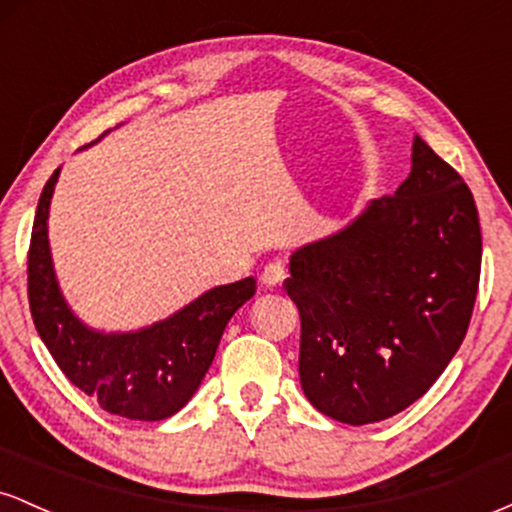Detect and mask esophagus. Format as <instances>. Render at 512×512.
I'll return each mask as SVG.
<instances>
[{"label": "esophagus", "instance_id": "1", "mask_svg": "<svg viewBox=\"0 0 512 512\" xmlns=\"http://www.w3.org/2000/svg\"><path fill=\"white\" fill-rule=\"evenodd\" d=\"M284 279H286V267H284V262H281V260L269 262L260 274V281L264 286H269V289H272V286H279Z\"/></svg>", "mask_w": 512, "mask_h": 512}]
</instances>
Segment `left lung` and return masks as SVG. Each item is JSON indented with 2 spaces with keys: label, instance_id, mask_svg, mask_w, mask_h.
<instances>
[{
  "label": "left lung",
  "instance_id": "1",
  "mask_svg": "<svg viewBox=\"0 0 512 512\" xmlns=\"http://www.w3.org/2000/svg\"><path fill=\"white\" fill-rule=\"evenodd\" d=\"M289 269L305 397L342 424L390 419L426 395L467 334L481 274L477 204L416 137L395 195L303 245Z\"/></svg>",
  "mask_w": 512,
  "mask_h": 512
}]
</instances>
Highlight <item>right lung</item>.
Instances as JSON below:
<instances>
[{
	"label": "right lung",
	"instance_id": "obj_1",
	"mask_svg": "<svg viewBox=\"0 0 512 512\" xmlns=\"http://www.w3.org/2000/svg\"><path fill=\"white\" fill-rule=\"evenodd\" d=\"M60 168L45 182L28 248V303L55 363L108 414L163 421L190 402L219 349L233 313L250 301L257 281L216 286L156 325L105 334L69 310L57 284L48 243V211Z\"/></svg>",
	"mask_w": 512,
	"mask_h": 512
}]
</instances>
